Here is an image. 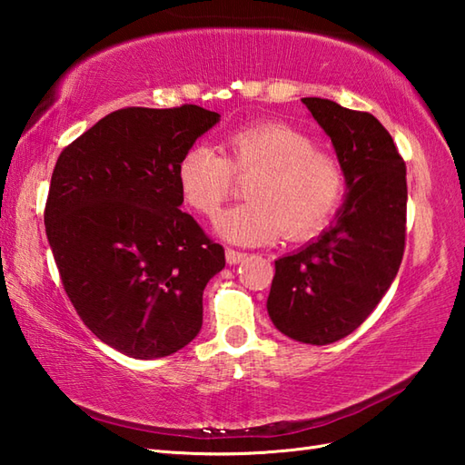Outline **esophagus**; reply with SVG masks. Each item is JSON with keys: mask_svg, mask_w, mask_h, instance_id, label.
Returning <instances> with one entry per match:
<instances>
[{"mask_svg": "<svg viewBox=\"0 0 465 465\" xmlns=\"http://www.w3.org/2000/svg\"><path fill=\"white\" fill-rule=\"evenodd\" d=\"M245 258H248V253L238 252V250H233V248H227V250H225V260H227V263H230V265L240 263V262H243Z\"/></svg>", "mask_w": 465, "mask_h": 465, "instance_id": "esophagus-1", "label": "esophagus"}]
</instances>
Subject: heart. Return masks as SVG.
I'll return each instance as SVG.
<instances>
[{
    "instance_id": "b5f03b06",
    "label": "heart",
    "mask_w": 465,
    "mask_h": 465,
    "mask_svg": "<svg viewBox=\"0 0 465 465\" xmlns=\"http://www.w3.org/2000/svg\"><path fill=\"white\" fill-rule=\"evenodd\" d=\"M248 203L220 215L215 227L235 243H265L283 233L300 242L323 230L345 193L338 157L318 150L308 134L283 122L253 124L223 140V155L210 145H192L177 162L183 203L213 217L233 193L235 177Z\"/></svg>"
}]
</instances>
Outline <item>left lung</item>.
<instances>
[{
    "mask_svg": "<svg viewBox=\"0 0 465 465\" xmlns=\"http://www.w3.org/2000/svg\"><path fill=\"white\" fill-rule=\"evenodd\" d=\"M345 170L338 220L275 262L268 313L288 338L325 345L365 322L398 275L406 248V162L390 132L368 112L303 97Z\"/></svg>",
    "mask_w": 465,
    "mask_h": 465,
    "instance_id": "left-lung-1",
    "label": "left lung"
}]
</instances>
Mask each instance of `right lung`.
<instances>
[{"label": "right lung", "mask_w": 465, "mask_h": 465, "mask_svg": "<svg viewBox=\"0 0 465 465\" xmlns=\"http://www.w3.org/2000/svg\"><path fill=\"white\" fill-rule=\"evenodd\" d=\"M220 114L124 107L59 153L44 222L69 302L104 343L163 358L202 330L203 288L225 253L177 187V162Z\"/></svg>", "instance_id": "add662e5"}]
</instances>
